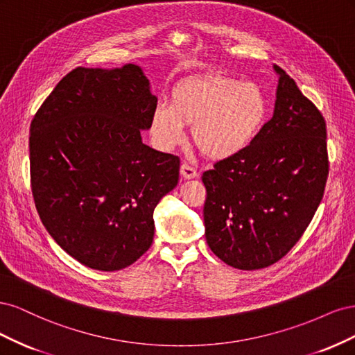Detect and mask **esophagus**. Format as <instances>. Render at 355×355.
Returning <instances> with one entry per match:
<instances>
[{
    "mask_svg": "<svg viewBox=\"0 0 355 355\" xmlns=\"http://www.w3.org/2000/svg\"><path fill=\"white\" fill-rule=\"evenodd\" d=\"M180 176L184 179H194V178H197V170L189 164H182L180 166Z\"/></svg>",
    "mask_w": 355,
    "mask_h": 355,
    "instance_id": "1",
    "label": "esophagus"
}]
</instances>
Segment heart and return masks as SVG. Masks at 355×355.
<instances>
[{
  "label": "heart",
  "instance_id": "heart-1",
  "mask_svg": "<svg viewBox=\"0 0 355 355\" xmlns=\"http://www.w3.org/2000/svg\"><path fill=\"white\" fill-rule=\"evenodd\" d=\"M268 114L263 90L252 81L220 73L192 77L176 84L170 105L158 103L151 115V137L161 151H171L192 124L191 136L211 159L240 154L261 132Z\"/></svg>",
  "mask_w": 355,
  "mask_h": 355
}]
</instances>
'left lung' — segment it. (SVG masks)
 <instances>
[{"instance_id":"8db88e82","label":"left lung","mask_w":355,"mask_h":355,"mask_svg":"<svg viewBox=\"0 0 355 355\" xmlns=\"http://www.w3.org/2000/svg\"><path fill=\"white\" fill-rule=\"evenodd\" d=\"M278 75L274 114L253 142L202 173L210 250L239 270L280 261L302 237L329 175L326 121L295 80Z\"/></svg>"}]
</instances>
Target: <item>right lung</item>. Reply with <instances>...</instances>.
<instances>
[{
    "mask_svg": "<svg viewBox=\"0 0 355 355\" xmlns=\"http://www.w3.org/2000/svg\"><path fill=\"white\" fill-rule=\"evenodd\" d=\"M157 96L142 68L72 69L31 123V187L51 239L80 263L118 271L154 240V209L178 185L176 155L142 142Z\"/></svg>",
    "mask_w": 355,
    "mask_h": 355,
    "instance_id": "obj_1",
    "label": "right lung"
}]
</instances>
